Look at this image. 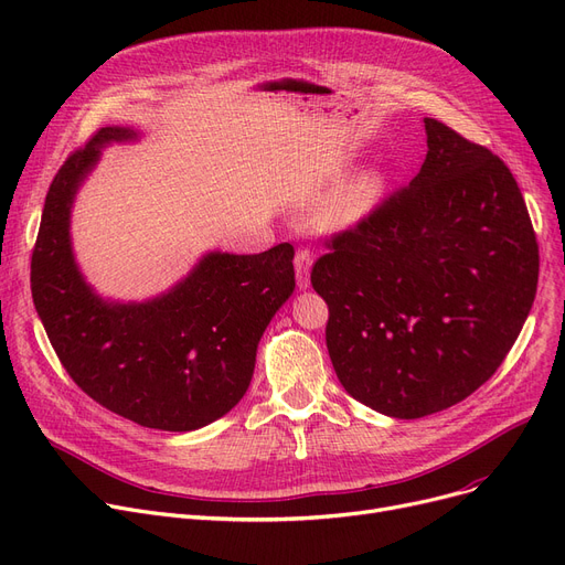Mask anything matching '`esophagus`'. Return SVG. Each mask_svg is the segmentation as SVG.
Here are the masks:
<instances>
[{
	"instance_id": "obj_1",
	"label": "esophagus",
	"mask_w": 565,
	"mask_h": 565,
	"mask_svg": "<svg viewBox=\"0 0 565 565\" xmlns=\"http://www.w3.org/2000/svg\"><path fill=\"white\" fill-rule=\"evenodd\" d=\"M295 281H298V288H309V273H311V265H313V258H311V252L300 247L298 254H295Z\"/></svg>"
}]
</instances>
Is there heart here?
<instances>
[{"label":"heart","mask_w":565,"mask_h":565,"mask_svg":"<svg viewBox=\"0 0 565 565\" xmlns=\"http://www.w3.org/2000/svg\"><path fill=\"white\" fill-rule=\"evenodd\" d=\"M390 175L384 171H366L341 190L332 192L316 211V224L322 231H350L366 222L387 196Z\"/></svg>","instance_id":"heart-1"}]
</instances>
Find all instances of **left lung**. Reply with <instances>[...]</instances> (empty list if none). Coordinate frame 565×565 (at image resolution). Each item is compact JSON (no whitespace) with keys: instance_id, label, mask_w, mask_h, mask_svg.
<instances>
[{"instance_id":"left-lung-1","label":"left lung","mask_w":565,"mask_h":565,"mask_svg":"<svg viewBox=\"0 0 565 565\" xmlns=\"http://www.w3.org/2000/svg\"><path fill=\"white\" fill-rule=\"evenodd\" d=\"M424 124L419 173L334 233L311 270L339 382L396 419L447 409L490 380L539 286L536 233L511 169L441 121Z\"/></svg>"}]
</instances>
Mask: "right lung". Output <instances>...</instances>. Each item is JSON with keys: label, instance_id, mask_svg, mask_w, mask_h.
Listing matches in <instances>:
<instances>
[{"label": "right lung", "instance_id": "add662e5", "mask_svg": "<svg viewBox=\"0 0 565 565\" xmlns=\"http://www.w3.org/2000/svg\"><path fill=\"white\" fill-rule=\"evenodd\" d=\"M135 137L100 128L56 171L32 254V295L58 362L86 396L139 426L185 433L245 396L258 341L295 288V252L288 243L249 256L211 252L156 300L98 298L73 256L71 207L100 148Z\"/></svg>", "mask_w": 565, "mask_h": 565}]
</instances>
